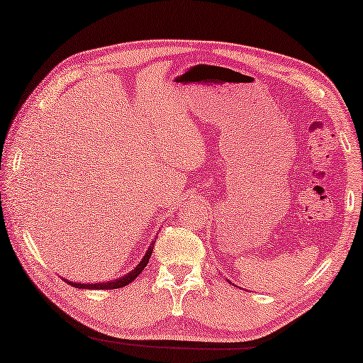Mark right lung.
Instances as JSON below:
<instances>
[{
    "mask_svg": "<svg viewBox=\"0 0 363 363\" xmlns=\"http://www.w3.org/2000/svg\"><path fill=\"white\" fill-rule=\"evenodd\" d=\"M154 242H156V241H152L151 246L147 247V251H146V254H145V257L141 259V262H140L138 265H136L132 272L127 273L125 277H121V278H117V280L106 281V283H75V281L65 280V278H64V281L69 283L70 286L80 288V289H117V288L127 286L128 283H132V281L135 280V278L138 277L143 270H145V267L147 265V262H150V257H151V254H152Z\"/></svg>",
    "mask_w": 363,
    "mask_h": 363,
    "instance_id": "right-lung-1",
    "label": "right lung"
}]
</instances>
